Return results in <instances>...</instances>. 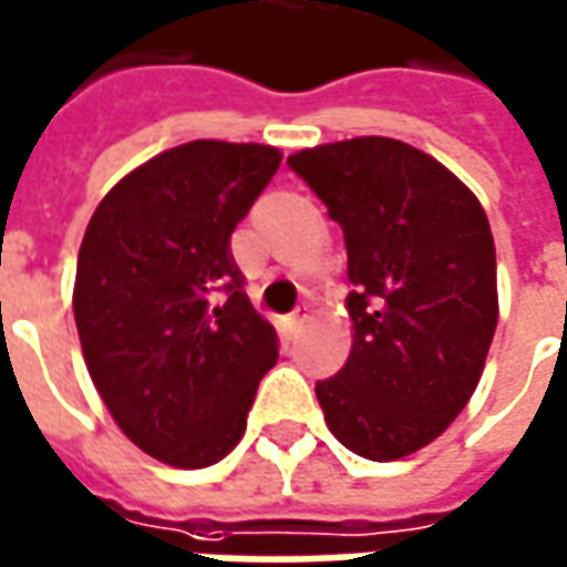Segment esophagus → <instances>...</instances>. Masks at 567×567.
Segmentation results:
<instances>
[{
    "instance_id": "1",
    "label": "esophagus",
    "mask_w": 567,
    "mask_h": 567,
    "mask_svg": "<svg viewBox=\"0 0 567 567\" xmlns=\"http://www.w3.org/2000/svg\"><path fill=\"white\" fill-rule=\"evenodd\" d=\"M307 319H310V307H307V303H300L298 310L288 316V326H291V329H303V326H307Z\"/></svg>"
}]
</instances>
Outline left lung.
Listing matches in <instances>:
<instances>
[{"mask_svg":"<svg viewBox=\"0 0 567 567\" xmlns=\"http://www.w3.org/2000/svg\"><path fill=\"white\" fill-rule=\"evenodd\" d=\"M348 245L344 369L316 384L350 453L394 462L441 437L494 341L496 248L475 192L406 142L360 136L288 157Z\"/></svg>","mask_w":567,"mask_h":567,"instance_id":"8db88e82","label":"left lung"}]
</instances>
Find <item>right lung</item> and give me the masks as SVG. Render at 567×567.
<instances>
[{
	"instance_id": "right-lung-1",
	"label": "right lung",
	"mask_w": 567,
	"mask_h": 567,
	"mask_svg": "<svg viewBox=\"0 0 567 567\" xmlns=\"http://www.w3.org/2000/svg\"><path fill=\"white\" fill-rule=\"evenodd\" d=\"M279 164L257 142L176 145L126 173L83 235L73 319L90 379L117 429L173 468H207L241 441L279 357L229 251Z\"/></svg>"
}]
</instances>
